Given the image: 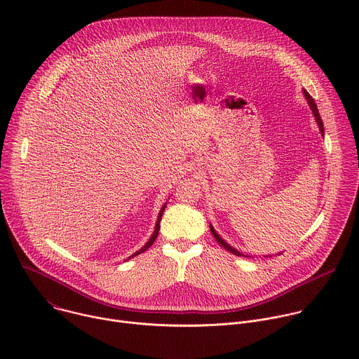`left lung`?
I'll return each mask as SVG.
<instances>
[{"label": "left lung", "mask_w": 359, "mask_h": 359, "mask_svg": "<svg viewBox=\"0 0 359 359\" xmlns=\"http://www.w3.org/2000/svg\"><path fill=\"white\" fill-rule=\"evenodd\" d=\"M304 96H305V99H306V102H309V105H310V108H311V111H313V114H314V116H316V121H317V123H318V126H320V130H321V133H323V136H324V125H323V119H321V116H320V112H318V108H317V105H316V102H314V99H313V96L306 92V90H304ZM210 230H212V233H213V236H215V238L217 240V243L223 247V248H226L227 251H230V252H233L234 255H244V254H241L240 251H237L236 248H233L230 244H227L217 233H216V230L213 229V226H210ZM245 257V255H244Z\"/></svg>", "instance_id": "obj_1"}]
</instances>
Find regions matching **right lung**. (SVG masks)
<instances>
[{"label":"right lung","instance_id":"obj_1","mask_svg":"<svg viewBox=\"0 0 359 359\" xmlns=\"http://www.w3.org/2000/svg\"><path fill=\"white\" fill-rule=\"evenodd\" d=\"M165 208H166V204H163L162 206V209H161V213H159V216H158V222H156V227H155V231H153V234H151V237L149 238V241L139 250V251H136L133 255H130L129 259H132V257H135V255H137V254H140V252H143V251H146L151 244H153V241L156 240V237H158V234H159V230H161V220H162V215H163V212H165Z\"/></svg>","mask_w":359,"mask_h":359}]
</instances>
